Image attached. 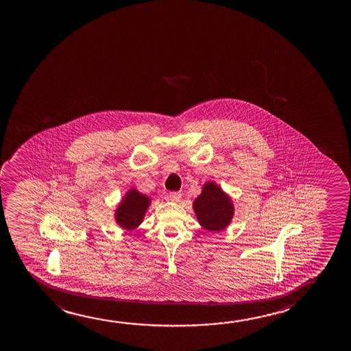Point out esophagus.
I'll list each match as a JSON object with an SVG mask.
<instances>
[{
    "label": "esophagus",
    "instance_id": "1",
    "mask_svg": "<svg viewBox=\"0 0 351 351\" xmlns=\"http://www.w3.org/2000/svg\"><path fill=\"white\" fill-rule=\"evenodd\" d=\"M181 197H182V194L180 192H171L169 194V199L173 202H178L181 200Z\"/></svg>",
    "mask_w": 351,
    "mask_h": 351
}]
</instances>
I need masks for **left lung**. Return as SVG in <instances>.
Returning a JSON list of instances; mask_svg holds the SVG:
<instances>
[{
  "instance_id": "obj_1",
  "label": "left lung",
  "mask_w": 351,
  "mask_h": 351,
  "mask_svg": "<svg viewBox=\"0 0 351 351\" xmlns=\"http://www.w3.org/2000/svg\"><path fill=\"white\" fill-rule=\"evenodd\" d=\"M193 208L200 226L208 231L226 229L234 217L230 197L211 181L204 184L202 194L193 202Z\"/></svg>"
}]
</instances>
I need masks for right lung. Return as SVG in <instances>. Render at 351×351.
I'll use <instances>...</instances> for the list:
<instances>
[{
  "mask_svg": "<svg viewBox=\"0 0 351 351\" xmlns=\"http://www.w3.org/2000/svg\"><path fill=\"white\" fill-rule=\"evenodd\" d=\"M151 200L147 195L132 188L125 193L115 212V221L125 230H133L141 224Z\"/></svg>",
  "mask_w": 351,
  "mask_h": 351,
  "instance_id": "obj_1",
  "label": "right lung"
}]
</instances>
